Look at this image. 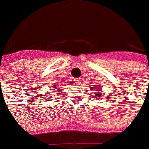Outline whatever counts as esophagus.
Instances as JSON below:
<instances>
[{"label": "esophagus", "mask_w": 149, "mask_h": 149, "mask_svg": "<svg viewBox=\"0 0 149 149\" xmlns=\"http://www.w3.org/2000/svg\"><path fill=\"white\" fill-rule=\"evenodd\" d=\"M74 81H75V83H76V84H80V83H81V78H77V79H75Z\"/></svg>", "instance_id": "34e87169"}]
</instances>
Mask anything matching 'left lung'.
<instances>
[{
  "mask_svg": "<svg viewBox=\"0 0 149 149\" xmlns=\"http://www.w3.org/2000/svg\"><path fill=\"white\" fill-rule=\"evenodd\" d=\"M95 88H96V89H97V91H95V92H94V93H95V96H96V98H98V99H100V97H101V95H102V94H101V93H100V92H99V91H100V88H97V87H91V90H94V89H95Z\"/></svg>",
  "mask_w": 149,
  "mask_h": 149,
  "instance_id": "8db88e82",
  "label": "left lung"
}]
</instances>
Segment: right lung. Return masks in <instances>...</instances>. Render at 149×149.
Instances as JSON below:
<instances>
[{
    "mask_svg": "<svg viewBox=\"0 0 149 149\" xmlns=\"http://www.w3.org/2000/svg\"><path fill=\"white\" fill-rule=\"evenodd\" d=\"M59 86H60V85H58V87ZM53 87L56 88V84H54V86H53ZM54 90H56V89H54ZM57 92H58V91H57ZM57 92H55V93H57ZM56 96H57L56 94H55V95H54V94H52V95H50V96H49V97H48V98H49V99H50V98H54V97H56Z\"/></svg>",
    "mask_w": 149,
    "mask_h": 149,
    "instance_id": "add662e5",
    "label": "right lung"
}]
</instances>
